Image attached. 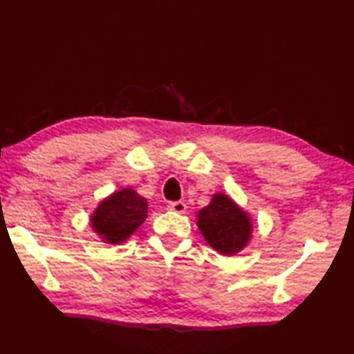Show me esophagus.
<instances>
[{"label":"esophagus","instance_id":"obj_1","mask_svg":"<svg viewBox=\"0 0 354 354\" xmlns=\"http://www.w3.org/2000/svg\"><path fill=\"white\" fill-rule=\"evenodd\" d=\"M168 209L172 210V212H176V213H185L187 207L183 201H174V203L168 204Z\"/></svg>","mask_w":354,"mask_h":354}]
</instances>
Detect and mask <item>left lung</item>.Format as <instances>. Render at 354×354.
I'll use <instances>...</instances> for the list:
<instances>
[{"instance_id":"obj_1","label":"left lung","mask_w":354,"mask_h":354,"mask_svg":"<svg viewBox=\"0 0 354 354\" xmlns=\"http://www.w3.org/2000/svg\"><path fill=\"white\" fill-rule=\"evenodd\" d=\"M196 223L207 243L223 255L242 251L252 232L248 213L225 194L213 195L212 203L198 213Z\"/></svg>"}]
</instances>
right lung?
<instances>
[{
    "label": "right lung",
    "instance_id": "right-lung-1",
    "mask_svg": "<svg viewBox=\"0 0 354 354\" xmlns=\"http://www.w3.org/2000/svg\"><path fill=\"white\" fill-rule=\"evenodd\" d=\"M147 218V200L126 187L103 200L91 214V227L106 243L118 245L131 237Z\"/></svg>",
    "mask_w": 354,
    "mask_h": 354
}]
</instances>
